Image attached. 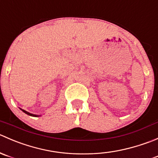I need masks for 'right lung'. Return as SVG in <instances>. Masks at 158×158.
I'll list each match as a JSON object with an SVG mask.
<instances>
[{
  "instance_id": "right-lung-1",
  "label": "right lung",
  "mask_w": 158,
  "mask_h": 158,
  "mask_svg": "<svg viewBox=\"0 0 158 158\" xmlns=\"http://www.w3.org/2000/svg\"><path fill=\"white\" fill-rule=\"evenodd\" d=\"M20 109H21V110H22V111L24 112V113H25L26 114H27V115H30V116H32V117H40V115H37V114H31V113H29V112L26 111V110H23V109H21V108H20Z\"/></svg>"
}]
</instances>
